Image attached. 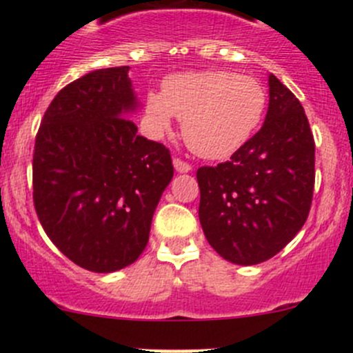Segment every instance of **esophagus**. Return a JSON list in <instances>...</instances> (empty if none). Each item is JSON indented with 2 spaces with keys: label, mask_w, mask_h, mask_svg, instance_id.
Wrapping results in <instances>:
<instances>
[{
  "label": "esophagus",
  "mask_w": 353,
  "mask_h": 353,
  "mask_svg": "<svg viewBox=\"0 0 353 353\" xmlns=\"http://www.w3.org/2000/svg\"><path fill=\"white\" fill-rule=\"evenodd\" d=\"M174 167H176L177 172H190L191 165L188 162H184L183 159H174Z\"/></svg>",
  "instance_id": "34e87169"
}]
</instances>
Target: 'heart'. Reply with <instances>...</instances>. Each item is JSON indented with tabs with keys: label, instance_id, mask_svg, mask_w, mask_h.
<instances>
[{
	"label": "heart",
	"instance_id": "obj_1",
	"mask_svg": "<svg viewBox=\"0 0 353 353\" xmlns=\"http://www.w3.org/2000/svg\"><path fill=\"white\" fill-rule=\"evenodd\" d=\"M266 99L261 81L248 74L190 71L167 77L162 94L148 92L145 112L157 133H167L176 116L191 150L206 159H225L258 131Z\"/></svg>",
	"mask_w": 353,
	"mask_h": 353
}]
</instances>
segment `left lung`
Listing matches in <instances>:
<instances>
[{"label": "left lung", "instance_id": "left-lung-1", "mask_svg": "<svg viewBox=\"0 0 353 353\" xmlns=\"http://www.w3.org/2000/svg\"><path fill=\"white\" fill-rule=\"evenodd\" d=\"M261 130L215 167H199V222L227 261L258 265L302 229L314 191V137L299 99L270 74Z\"/></svg>", "mask_w": 353, "mask_h": 353}]
</instances>
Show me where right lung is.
I'll return each instance as SVG.
<instances>
[{"instance_id": "add662e5", "label": "right lung", "mask_w": 353, "mask_h": 353, "mask_svg": "<svg viewBox=\"0 0 353 353\" xmlns=\"http://www.w3.org/2000/svg\"><path fill=\"white\" fill-rule=\"evenodd\" d=\"M130 66L83 74L58 92L35 137L32 183L42 229L68 259L110 273L138 259L174 176L169 148L138 134Z\"/></svg>"}]
</instances>
